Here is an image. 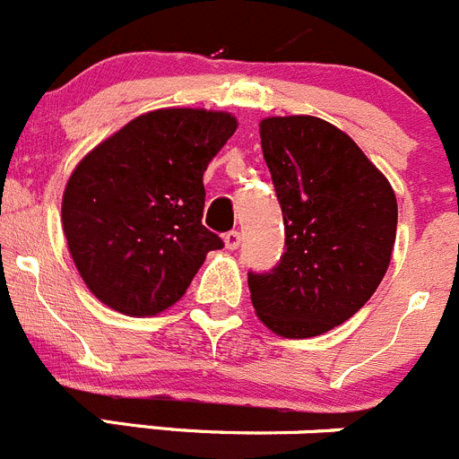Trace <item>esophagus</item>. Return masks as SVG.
<instances>
[{
	"label": "esophagus",
	"mask_w": 459,
	"mask_h": 459,
	"mask_svg": "<svg viewBox=\"0 0 459 459\" xmlns=\"http://www.w3.org/2000/svg\"><path fill=\"white\" fill-rule=\"evenodd\" d=\"M224 244L229 251H235V248H239V244H242V235H239V230H230V233L224 235Z\"/></svg>",
	"instance_id": "esophagus-1"
}]
</instances>
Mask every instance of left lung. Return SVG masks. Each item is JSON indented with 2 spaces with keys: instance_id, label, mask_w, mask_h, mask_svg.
I'll use <instances>...</instances> for the list:
<instances>
[{
  "instance_id": "obj_1",
  "label": "left lung",
  "mask_w": 459,
  "mask_h": 459,
  "mask_svg": "<svg viewBox=\"0 0 459 459\" xmlns=\"http://www.w3.org/2000/svg\"><path fill=\"white\" fill-rule=\"evenodd\" d=\"M260 139L287 251L269 273L248 271L251 302L278 336H318L352 318L384 280L397 197L361 148L323 118H264Z\"/></svg>"
}]
</instances>
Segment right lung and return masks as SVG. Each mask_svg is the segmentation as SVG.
Returning a JSON list of instances; mask_svg holds the SVG:
<instances>
[{
  "label": "right lung",
  "instance_id": "add662e5",
  "mask_svg": "<svg viewBox=\"0 0 459 459\" xmlns=\"http://www.w3.org/2000/svg\"><path fill=\"white\" fill-rule=\"evenodd\" d=\"M238 130L226 111H148L75 166L62 229L89 291L127 316L175 305L208 251L224 247L202 224L204 172Z\"/></svg>",
  "mask_w": 459,
  "mask_h": 459
}]
</instances>
